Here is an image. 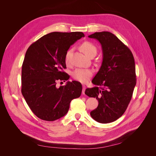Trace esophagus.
<instances>
[{"label":"esophagus","instance_id":"34e87169","mask_svg":"<svg viewBox=\"0 0 156 156\" xmlns=\"http://www.w3.org/2000/svg\"><path fill=\"white\" fill-rule=\"evenodd\" d=\"M83 88H82V94L84 95L85 94V89H86V86L85 85H83Z\"/></svg>","mask_w":156,"mask_h":156}]
</instances>
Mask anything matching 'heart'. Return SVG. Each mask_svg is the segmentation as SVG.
<instances>
[{"label":"heart","instance_id":"1","mask_svg":"<svg viewBox=\"0 0 156 156\" xmlns=\"http://www.w3.org/2000/svg\"><path fill=\"white\" fill-rule=\"evenodd\" d=\"M80 49L88 57L92 54H96L97 53L96 47L93 44L89 42H85L83 44H81L80 45ZM71 52L72 49H69L65 55V61L66 63H68L69 61V57ZM92 75L93 73L91 70L77 68L73 72L72 76L74 79L80 81L81 83H86L90 78Z\"/></svg>","mask_w":156,"mask_h":156}]
</instances>
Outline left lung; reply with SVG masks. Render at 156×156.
Returning a JSON list of instances; mask_svg holds the SVG:
<instances>
[{"mask_svg":"<svg viewBox=\"0 0 156 156\" xmlns=\"http://www.w3.org/2000/svg\"><path fill=\"white\" fill-rule=\"evenodd\" d=\"M88 37L101 43L103 59L92 81L96 87L87 88L85 94L99 101L97 108L90 112L91 117L101 123H109L124 114L132 99L136 80L134 57L111 32H95Z\"/></svg>","mask_w":156,"mask_h":156,"instance_id":"left-lung-1","label":"left lung"}]
</instances>
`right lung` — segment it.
Returning <instances> with one entry per match:
<instances>
[{
  "mask_svg": "<svg viewBox=\"0 0 156 156\" xmlns=\"http://www.w3.org/2000/svg\"><path fill=\"white\" fill-rule=\"evenodd\" d=\"M83 37L79 31L52 32L28 47L22 65L21 93L38 118L52 121L62 118L71 101L81 95L82 86L78 81H67L59 88L56 84L69 78L62 71L66 68L65 55L70 46Z\"/></svg>",
  "mask_w": 156,
  "mask_h": 156,
  "instance_id": "obj_1",
  "label": "right lung"
}]
</instances>
